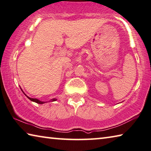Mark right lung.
Listing matches in <instances>:
<instances>
[{"label": "right lung", "instance_id": "add662e5", "mask_svg": "<svg viewBox=\"0 0 151 151\" xmlns=\"http://www.w3.org/2000/svg\"><path fill=\"white\" fill-rule=\"evenodd\" d=\"M21 90L22 92H23L24 93V92H23V90H22L21 88ZM24 94L25 95V96H27V97L29 99V100H30L31 101H32V102H36V103H37V104H44V103L47 102H43V101H41V100H38V99H36V98H29V96H27L24 93ZM56 100H57V98H53V99H51V100H49V102H54V101H56Z\"/></svg>", "mask_w": 151, "mask_h": 151}]
</instances>
